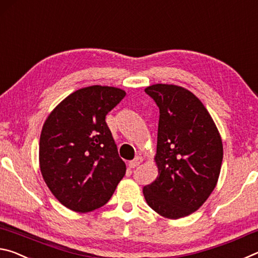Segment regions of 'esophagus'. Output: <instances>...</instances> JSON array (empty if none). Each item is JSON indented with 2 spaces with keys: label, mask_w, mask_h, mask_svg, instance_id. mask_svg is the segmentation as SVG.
I'll list each match as a JSON object with an SVG mask.
<instances>
[{
  "label": "esophagus",
  "mask_w": 258,
  "mask_h": 258,
  "mask_svg": "<svg viewBox=\"0 0 258 258\" xmlns=\"http://www.w3.org/2000/svg\"><path fill=\"white\" fill-rule=\"evenodd\" d=\"M143 162V158L142 157H136L135 158L133 161H130L129 163H128V166L130 167V168H136V167H138L139 164H141Z\"/></svg>",
  "instance_id": "1"
}]
</instances>
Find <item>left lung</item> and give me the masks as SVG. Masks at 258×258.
Wrapping results in <instances>:
<instances>
[{"mask_svg":"<svg viewBox=\"0 0 258 258\" xmlns=\"http://www.w3.org/2000/svg\"><path fill=\"white\" fill-rule=\"evenodd\" d=\"M145 92L160 111L155 155L159 176L143 193L161 216L185 217L199 209L216 186L222 139L207 108L191 91L153 84Z\"/></svg>","mask_w":258,"mask_h":258,"instance_id":"1","label":"left lung"}]
</instances>
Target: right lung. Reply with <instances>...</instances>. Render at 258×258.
<instances>
[{
	"label": "right lung",
	"mask_w": 258,
	"mask_h": 258,
	"mask_svg": "<svg viewBox=\"0 0 258 258\" xmlns=\"http://www.w3.org/2000/svg\"><path fill=\"white\" fill-rule=\"evenodd\" d=\"M114 87L91 86L71 94L44 122L40 168L45 184L61 205L78 213L100 208L125 175L108 112L124 98Z\"/></svg>",
	"instance_id": "obj_1"
}]
</instances>
